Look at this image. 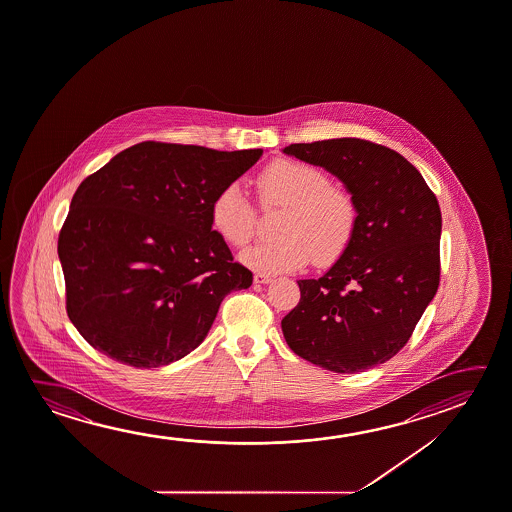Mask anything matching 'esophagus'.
<instances>
[{
  "label": "esophagus",
  "mask_w": 512,
  "mask_h": 512,
  "mask_svg": "<svg viewBox=\"0 0 512 512\" xmlns=\"http://www.w3.org/2000/svg\"><path fill=\"white\" fill-rule=\"evenodd\" d=\"M271 280H273V278L266 275V273H255V275H253V282H255V284H269Z\"/></svg>",
  "instance_id": "34e87169"
}]
</instances>
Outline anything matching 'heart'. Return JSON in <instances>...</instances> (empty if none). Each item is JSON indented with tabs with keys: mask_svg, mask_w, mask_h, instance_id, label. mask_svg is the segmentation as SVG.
Listing matches in <instances>:
<instances>
[{
	"mask_svg": "<svg viewBox=\"0 0 512 512\" xmlns=\"http://www.w3.org/2000/svg\"><path fill=\"white\" fill-rule=\"evenodd\" d=\"M257 194L264 209L280 207L278 239L255 244L241 253V262L262 273L303 268L310 257L330 264L343 255L357 227L352 194L332 185L327 173L300 160L282 159L262 169ZM257 214L243 187L232 182L219 189L210 203V223L234 248L252 241Z\"/></svg>",
	"mask_w": 512,
	"mask_h": 512,
	"instance_id": "heart-1",
	"label": "heart"
}]
</instances>
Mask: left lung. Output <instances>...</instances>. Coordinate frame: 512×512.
Listing matches in <instances>:
<instances>
[{
    "instance_id": "left-lung-1",
    "label": "left lung",
    "mask_w": 512,
    "mask_h": 512,
    "mask_svg": "<svg viewBox=\"0 0 512 512\" xmlns=\"http://www.w3.org/2000/svg\"><path fill=\"white\" fill-rule=\"evenodd\" d=\"M336 175L357 205L352 241L323 277L298 280L289 348L334 373L384 364L411 339L439 287L441 210L400 153L355 137L285 146Z\"/></svg>"
}]
</instances>
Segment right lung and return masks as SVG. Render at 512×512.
Returning <instances> with one entry per match:
<instances>
[{
	"label": "right lung",
	"instance_id": "obj_1",
	"mask_svg": "<svg viewBox=\"0 0 512 512\" xmlns=\"http://www.w3.org/2000/svg\"><path fill=\"white\" fill-rule=\"evenodd\" d=\"M262 150L144 141L87 176L59 234L66 310L110 359L159 368L193 352L223 298L248 289L210 203Z\"/></svg>",
	"mask_w": 512,
	"mask_h": 512
}]
</instances>
